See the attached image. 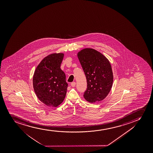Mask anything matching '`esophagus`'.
<instances>
[{"mask_svg":"<svg viewBox=\"0 0 153 153\" xmlns=\"http://www.w3.org/2000/svg\"><path fill=\"white\" fill-rule=\"evenodd\" d=\"M76 82H72L71 83V86L72 87H75V86H76Z\"/></svg>","mask_w":153,"mask_h":153,"instance_id":"34e87169","label":"esophagus"}]
</instances>
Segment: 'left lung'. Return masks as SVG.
Listing matches in <instances>:
<instances>
[{"label":"left lung","mask_w":153,"mask_h":153,"mask_svg":"<svg viewBox=\"0 0 153 153\" xmlns=\"http://www.w3.org/2000/svg\"><path fill=\"white\" fill-rule=\"evenodd\" d=\"M77 56L87 79L85 99L91 103L103 100L109 94L113 81L110 62L101 53L91 48L82 50Z\"/></svg>","instance_id":"1"}]
</instances>
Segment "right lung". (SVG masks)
I'll return each instance as SVG.
<instances>
[{
	"instance_id": "add662e5",
	"label": "right lung",
	"mask_w": 153,
	"mask_h": 153,
	"mask_svg": "<svg viewBox=\"0 0 153 153\" xmlns=\"http://www.w3.org/2000/svg\"><path fill=\"white\" fill-rule=\"evenodd\" d=\"M63 53H54L44 58L33 74L34 91L45 105L56 107L63 102L67 92L66 76L60 66Z\"/></svg>"
}]
</instances>
